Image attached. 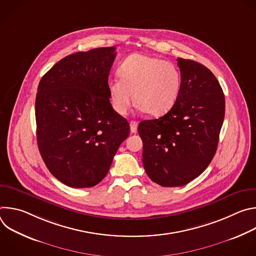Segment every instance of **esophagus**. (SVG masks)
<instances>
[{"instance_id":"esophagus-1","label":"esophagus","mask_w":256,"mask_h":256,"mask_svg":"<svg viewBox=\"0 0 256 256\" xmlns=\"http://www.w3.org/2000/svg\"><path fill=\"white\" fill-rule=\"evenodd\" d=\"M130 132L132 134H136V130H138V122H130Z\"/></svg>"}]
</instances>
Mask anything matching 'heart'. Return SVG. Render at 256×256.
Listing matches in <instances>:
<instances>
[{"label": "heart", "mask_w": 256, "mask_h": 256, "mask_svg": "<svg viewBox=\"0 0 256 256\" xmlns=\"http://www.w3.org/2000/svg\"><path fill=\"white\" fill-rule=\"evenodd\" d=\"M120 79H109L107 90L114 110L124 116L134 99L140 110L160 116L170 110L181 88V74L171 62L134 54L118 68ZM134 96H132V94Z\"/></svg>", "instance_id": "obj_1"}]
</instances>
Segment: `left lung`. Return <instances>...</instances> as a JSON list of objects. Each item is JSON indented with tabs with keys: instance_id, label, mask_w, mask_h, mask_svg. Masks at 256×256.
I'll list each match as a JSON object with an SVG mask.
<instances>
[{
	"instance_id": "1",
	"label": "left lung",
	"mask_w": 256,
	"mask_h": 256,
	"mask_svg": "<svg viewBox=\"0 0 256 256\" xmlns=\"http://www.w3.org/2000/svg\"><path fill=\"white\" fill-rule=\"evenodd\" d=\"M181 88L176 102L160 118L142 120V165L165 188L182 186L200 176L212 160L225 116V96L204 64L178 58Z\"/></svg>"
}]
</instances>
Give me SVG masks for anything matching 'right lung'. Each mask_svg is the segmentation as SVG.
Wrapping results in <instances>:
<instances>
[{
    "label": "right lung",
    "mask_w": 256,
    "mask_h": 256,
    "mask_svg": "<svg viewBox=\"0 0 256 256\" xmlns=\"http://www.w3.org/2000/svg\"><path fill=\"white\" fill-rule=\"evenodd\" d=\"M116 48L72 54L42 78L36 138L50 172L64 184L92 188L106 176L130 124L114 112L107 82Z\"/></svg>",
    "instance_id": "1"
}]
</instances>
